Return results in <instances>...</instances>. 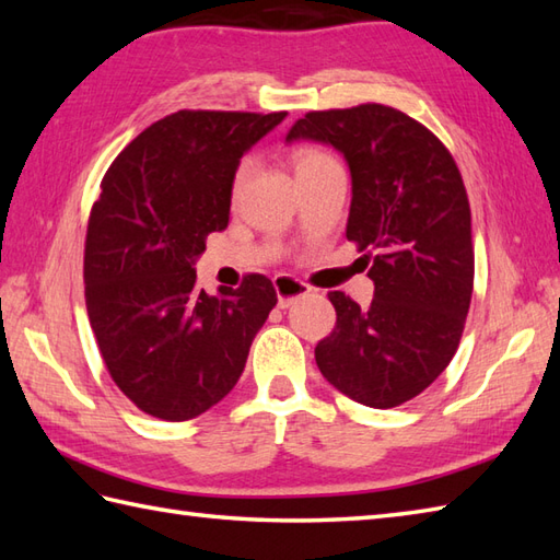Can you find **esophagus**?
Instances as JSON below:
<instances>
[{
	"mask_svg": "<svg viewBox=\"0 0 560 560\" xmlns=\"http://www.w3.org/2000/svg\"><path fill=\"white\" fill-rule=\"evenodd\" d=\"M273 289H277V299H279L277 305L281 311H287L289 305H293V301H299L303 295L311 293V287H307V283L289 277V273H279V277L273 279Z\"/></svg>",
	"mask_w": 560,
	"mask_h": 560,
	"instance_id": "esophagus-1",
	"label": "esophagus"
}]
</instances>
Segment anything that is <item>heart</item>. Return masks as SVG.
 Segmentation results:
<instances>
[{
	"instance_id": "obj_1",
	"label": "heart",
	"mask_w": 560,
	"mask_h": 560,
	"mask_svg": "<svg viewBox=\"0 0 560 560\" xmlns=\"http://www.w3.org/2000/svg\"><path fill=\"white\" fill-rule=\"evenodd\" d=\"M329 163H337V161L331 159L329 153L319 151V149H299V151L293 153V168H295V173L319 168V165H329ZM243 175H245V168H241V173H237L235 185H241Z\"/></svg>"
}]
</instances>
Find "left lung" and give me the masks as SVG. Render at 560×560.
<instances>
[{
  "instance_id": "obj_1",
  "label": "left lung",
  "mask_w": 560,
  "mask_h": 560,
  "mask_svg": "<svg viewBox=\"0 0 560 560\" xmlns=\"http://www.w3.org/2000/svg\"><path fill=\"white\" fill-rule=\"evenodd\" d=\"M335 147L351 171L347 237L371 261L373 303L341 291L319 373L373 409L413 399L455 355L474 289L471 211L455 159L431 129L380 103L307 113L287 141Z\"/></svg>"
}]
</instances>
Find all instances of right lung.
Wrapping results in <instances>:
<instances>
[{
    "label": "right lung",
    "instance_id": "add662e5",
    "mask_svg": "<svg viewBox=\"0 0 560 560\" xmlns=\"http://www.w3.org/2000/svg\"><path fill=\"white\" fill-rule=\"evenodd\" d=\"M283 117L177 110L103 177L83 253L86 311L115 385L156 419H195L229 395L277 305L261 273L209 295L195 261L229 225L243 153Z\"/></svg>",
    "mask_w": 560,
    "mask_h": 560
}]
</instances>
